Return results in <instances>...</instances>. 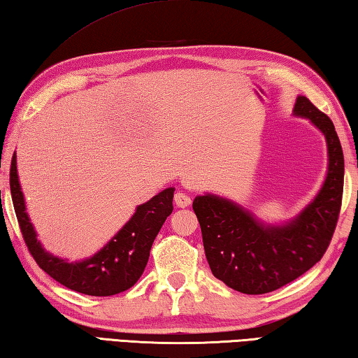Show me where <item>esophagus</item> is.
<instances>
[{
    "instance_id": "1",
    "label": "esophagus",
    "mask_w": 358,
    "mask_h": 358,
    "mask_svg": "<svg viewBox=\"0 0 358 358\" xmlns=\"http://www.w3.org/2000/svg\"><path fill=\"white\" fill-rule=\"evenodd\" d=\"M175 203H177L178 208H186L191 205V197L183 192H177L175 194Z\"/></svg>"
}]
</instances>
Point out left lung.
<instances>
[{
	"instance_id": "obj_1",
	"label": "left lung",
	"mask_w": 358,
	"mask_h": 358,
	"mask_svg": "<svg viewBox=\"0 0 358 358\" xmlns=\"http://www.w3.org/2000/svg\"><path fill=\"white\" fill-rule=\"evenodd\" d=\"M294 114L313 122L329 148L322 189L297 219L288 225L264 227L225 199L208 194L192 203L213 275L244 294L275 291L313 268L332 241L340 217L344 157L334 123L307 96H299Z\"/></svg>"
}]
</instances>
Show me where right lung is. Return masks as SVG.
<instances>
[{
  "label": "right lung",
  "instance_id": "add662e5",
  "mask_svg": "<svg viewBox=\"0 0 358 358\" xmlns=\"http://www.w3.org/2000/svg\"><path fill=\"white\" fill-rule=\"evenodd\" d=\"M10 194L24 244L38 268L69 289L87 296H114L127 291L144 272L155 238L173 210V187H167L147 203L138 206L129 222L92 258L67 263L50 255L37 241L36 231L24 211V200L18 183L15 153L10 162Z\"/></svg>",
  "mask_w": 358,
  "mask_h": 358
}]
</instances>
